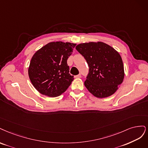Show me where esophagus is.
<instances>
[{
  "label": "esophagus",
  "instance_id": "34e87169",
  "mask_svg": "<svg viewBox=\"0 0 148 148\" xmlns=\"http://www.w3.org/2000/svg\"><path fill=\"white\" fill-rule=\"evenodd\" d=\"M81 77V75L80 74H78L77 75L74 76V78H80Z\"/></svg>",
  "mask_w": 148,
  "mask_h": 148
}]
</instances>
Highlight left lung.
I'll use <instances>...</instances> for the list:
<instances>
[{
    "label": "left lung",
    "mask_w": 148,
    "mask_h": 148,
    "mask_svg": "<svg viewBox=\"0 0 148 148\" xmlns=\"http://www.w3.org/2000/svg\"><path fill=\"white\" fill-rule=\"evenodd\" d=\"M86 60L89 72L84 85L95 97L102 98L115 93L124 78V69L118 52L101 42L83 43L75 47Z\"/></svg>",
    "instance_id": "obj_1"
}]
</instances>
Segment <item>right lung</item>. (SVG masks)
I'll list each match as a JSON object with an SVG mask.
<instances>
[{
	"mask_svg": "<svg viewBox=\"0 0 148 148\" xmlns=\"http://www.w3.org/2000/svg\"><path fill=\"white\" fill-rule=\"evenodd\" d=\"M76 44L52 42L42 47L32 56L28 74L38 92L49 97H56L69 87L74 76L67 64Z\"/></svg>",
	"mask_w": 148,
	"mask_h": 148,
	"instance_id": "add662e5",
	"label": "right lung"
}]
</instances>
